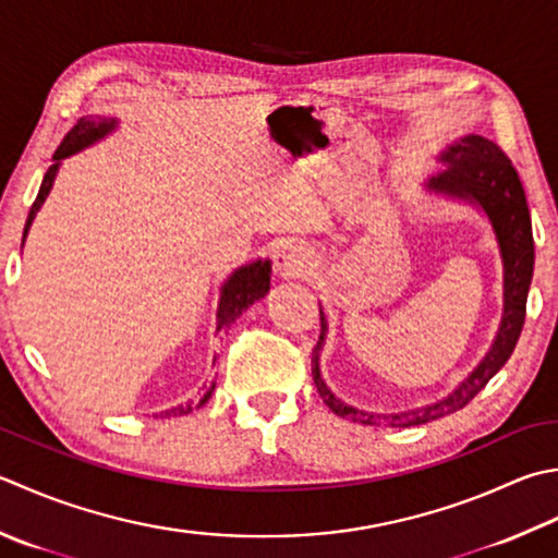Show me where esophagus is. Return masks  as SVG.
Returning <instances> with one entry per match:
<instances>
[{
    "label": "esophagus",
    "instance_id": "obj_1",
    "mask_svg": "<svg viewBox=\"0 0 558 558\" xmlns=\"http://www.w3.org/2000/svg\"><path fill=\"white\" fill-rule=\"evenodd\" d=\"M272 264H276L280 276L302 278L314 266V248L307 242H300V239H290V242H282L276 248Z\"/></svg>",
    "mask_w": 558,
    "mask_h": 558
}]
</instances>
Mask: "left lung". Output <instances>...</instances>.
I'll return each instance as SVG.
<instances>
[{
	"instance_id": "obj_1",
	"label": "left lung",
	"mask_w": 558,
	"mask_h": 558,
	"mask_svg": "<svg viewBox=\"0 0 558 558\" xmlns=\"http://www.w3.org/2000/svg\"><path fill=\"white\" fill-rule=\"evenodd\" d=\"M440 161L445 169L428 179V183H425L428 191L450 195V198H460L482 207L490 220V227H494L500 258H504V316H500L494 345H490V351L486 353L482 363L474 367V373L469 375L450 397H445L442 401L430 403V407L423 409L379 416V413H367L348 407V403L338 399L322 379L319 353L326 338V319L324 312L319 310L322 333L319 343L314 345L312 353V377L316 391H319L326 407L341 418L360 421L367 425L387 421L391 428H409V425H421L433 418L447 416V413L464 409L466 403L488 385V379L508 363L512 351H515L522 324H525L527 292L534 270V239L525 189H522L518 171L506 157V151L500 149L496 142H490L482 135H466L460 142H454V145L442 151Z\"/></svg>"
}]
</instances>
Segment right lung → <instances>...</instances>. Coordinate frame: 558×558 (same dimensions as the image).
Wrapping results in <instances>:
<instances>
[{
	"label": "right lung",
	"mask_w": 558,
	"mask_h": 558,
	"mask_svg": "<svg viewBox=\"0 0 558 558\" xmlns=\"http://www.w3.org/2000/svg\"><path fill=\"white\" fill-rule=\"evenodd\" d=\"M116 128H118V120L116 118H101V116L92 118V116H84V118L76 120V125L70 130L68 135H64V140L60 142V147L54 149L52 167L46 171V177H43L40 191L36 195V201H33V205H31L28 220H26V227H24V239L28 234L33 217H36V213L40 210V205L46 203V198H48V193L52 189L54 177H58V169H60L62 159L70 157V155H76V151L94 145V142H98V140H104L108 133H113ZM268 290H270V260H254V264H248V266H242L239 270H234L232 276H229V280L222 286V290H220V310H217V331H220L222 326L234 324L239 316H242V312L248 310L256 300L264 298ZM213 391H215V381H213L210 387H205V395H203V399L198 403H195V407H193V403H181V407H173L169 411H163V413H159V416L161 418L185 416V413H191L193 409L203 407V403L213 397Z\"/></svg>",
	"instance_id": "obj_1"
}]
</instances>
